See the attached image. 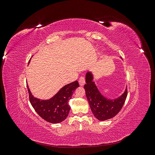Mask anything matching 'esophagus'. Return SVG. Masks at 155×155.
Segmentation results:
<instances>
[{"mask_svg": "<svg viewBox=\"0 0 155 155\" xmlns=\"http://www.w3.org/2000/svg\"><path fill=\"white\" fill-rule=\"evenodd\" d=\"M79 83L80 86H83L85 83V78L84 76H81L80 78L79 79Z\"/></svg>", "mask_w": 155, "mask_h": 155, "instance_id": "1", "label": "esophagus"}]
</instances>
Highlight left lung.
I'll use <instances>...</instances> for the list:
<instances>
[{
  "instance_id": "1",
  "label": "left lung",
  "mask_w": 155,
  "mask_h": 155,
  "mask_svg": "<svg viewBox=\"0 0 155 155\" xmlns=\"http://www.w3.org/2000/svg\"><path fill=\"white\" fill-rule=\"evenodd\" d=\"M92 79V74L88 72L86 75V84L84 85V88L94 115L100 121L113 118L120 111L125 104L127 96V88L117 99L108 100L101 94Z\"/></svg>"
}]
</instances>
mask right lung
I'll return each mask as SVG.
<instances>
[{
  "label": "right lung",
  "mask_w": 155,
  "mask_h": 155,
  "mask_svg": "<svg viewBox=\"0 0 155 155\" xmlns=\"http://www.w3.org/2000/svg\"><path fill=\"white\" fill-rule=\"evenodd\" d=\"M78 81L63 87L56 94L48 100H41L34 97L27 85L31 105L42 118L52 124H58L67 118L70 107L68 101L74 91L79 87Z\"/></svg>",
  "instance_id": "right-lung-1"
}]
</instances>
